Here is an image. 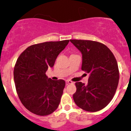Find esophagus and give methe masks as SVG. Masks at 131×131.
<instances>
[{"label": "esophagus", "instance_id": "34e87169", "mask_svg": "<svg viewBox=\"0 0 131 131\" xmlns=\"http://www.w3.org/2000/svg\"><path fill=\"white\" fill-rule=\"evenodd\" d=\"M66 83H67V84H72V83H74L73 82L71 81H70V80H66Z\"/></svg>", "mask_w": 131, "mask_h": 131}]
</instances>
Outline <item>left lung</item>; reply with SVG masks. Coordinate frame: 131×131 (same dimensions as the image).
I'll return each mask as SVG.
<instances>
[{
	"instance_id": "8db88e82",
	"label": "left lung",
	"mask_w": 131,
	"mask_h": 131,
	"mask_svg": "<svg viewBox=\"0 0 131 131\" xmlns=\"http://www.w3.org/2000/svg\"><path fill=\"white\" fill-rule=\"evenodd\" d=\"M70 41L81 53V69L90 73L88 84L75 83L74 101L86 111H99L110 103L115 93L119 80L117 60L104 44L91 40Z\"/></svg>"
}]
</instances>
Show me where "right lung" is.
I'll return each instance as SVG.
<instances>
[{"label": "right lung", "instance_id": "1", "mask_svg": "<svg viewBox=\"0 0 131 131\" xmlns=\"http://www.w3.org/2000/svg\"><path fill=\"white\" fill-rule=\"evenodd\" d=\"M69 42L66 40L31 45L16 61L14 79L17 93L26 108L36 115H49L59 106L65 81L52 80L45 73Z\"/></svg>", "mask_w": 131, "mask_h": 131}]
</instances>
